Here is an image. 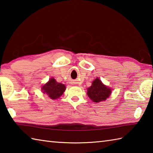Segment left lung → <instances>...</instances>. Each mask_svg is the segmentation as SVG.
Instances as JSON below:
<instances>
[{"instance_id":"8db88e82","label":"left lung","mask_w":153,"mask_h":153,"mask_svg":"<svg viewBox=\"0 0 153 153\" xmlns=\"http://www.w3.org/2000/svg\"><path fill=\"white\" fill-rule=\"evenodd\" d=\"M111 89L103 84L101 81L96 78L92 82L90 88H88V95L94 102H100L105 101L109 97Z\"/></svg>"}]
</instances>
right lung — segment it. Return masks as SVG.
<instances>
[{"label": "right lung", "mask_w": 153, "mask_h": 153, "mask_svg": "<svg viewBox=\"0 0 153 153\" xmlns=\"http://www.w3.org/2000/svg\"><path fill=\"white\" fill-rule=\"evenodd\" d=\"M44 94H46L52 100L58 99L63 94L65 89L64 84L57 82L54 78H51L42 88Z\"/></svg>", "instance_id": "1"}]
</instances>
